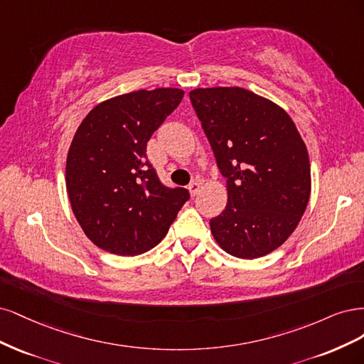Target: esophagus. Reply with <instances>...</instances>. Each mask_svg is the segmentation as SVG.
Instances as JSON below:
<instances>
[{"instance_id":"obj_1","label":"esophagus","mask_w":364,"mask_h":364,"mask_svg":"<svg viewBox=\"0 0 364 364\" xmlns=\"http://www.w3.org/2000/svg\"><path fill=\"white\" fill-rule=\"evenodd\" d=\"M187 189H189V193L192 195V196H195L198 192H199V189H201V181H192L191 184H189V187H187Z\"/></svg>"}]
</instances>
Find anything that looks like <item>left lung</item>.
Segmentation results:
<instances>
[{"label":"left lung","mask_w":364,"mask_h":364,"mask_svg":"<svg viewBox=\"0 0 364 364\" xmlns=\"http://www.w3.org/2000/svg\"><path fill=\"white\" fill-rule=\"evenodd\" d=\"M191 100L227 178V205L210 220L218 245L237 259L279 248L306 212L307 146L278 104L243 87H198Z\"/></svg>","instance_id":"obj_1"}]
</instances>
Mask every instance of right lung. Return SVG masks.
I'll return each mask as SVG.
<instances>
[{"label": "right lung", "mask_w": 364, "mask_h": 364, "mask_svg": "<svg viewBox=\"0 0 364 364\" xmlns=\"http://www.w3.org/2000/svg\"><path fill=\"white\" fill-rule=\"evenodd\" d=\"M184 90L140 89L95 105L81 121L66 157V192L73 213L98 248L137 255L166 236L189 199L168 189L146 160V144L178 107Z\"/></svg>", "instance_id": "add662e5"}]
</instances>
